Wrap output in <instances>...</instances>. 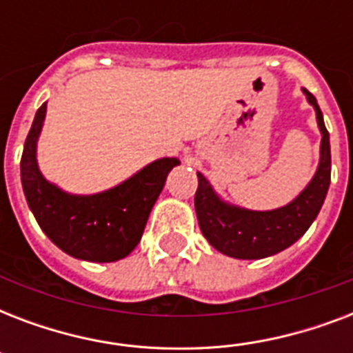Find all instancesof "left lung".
Returning <instances> with one entry per match:
<instances>
[{
	"label": "left lung",
	"mask_w": 353,
	"mask_h": 353,
	"mask_svg": "<svg viewBox=\"0 0 353 353\" xmlns=\"http://www.w3.org/2000/svg\"><path fill=\"white\" fill-rule=\"evenodd\" d=\"M307 104L315 110L321 152L317 170L295 199L279 209L251 210L229 203L216 192L207 177L198 172V190L194 198L199 229L216 251L238 260H258L273 256L293 245L310 229L323 207L332 176L330 133L324 126L317 99L302 90Z\"/></svg>",
	"instance_id": "left-lung-1"
}]
</instances>
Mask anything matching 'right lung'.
I'll return each instance as SVG.
<instances>
[{
    "label": "right lung",
    "instance_id": "obj_1",
    "mask_svg": "<svg viewBox=\"0 0 353 353\" xmlns=\"http://www.w3.org/2000/svg\"><path fill=\"white\" fill-rule=\"evenodd\" d=\"M47 102L36 112L21 154V187L30 212L47 238L65 254L85 262H117L141 241L152 207L177 157H161L115 187L71 194L46 179L38 166V139Z\"/></svg>",
    "mask_w": 353,
    "mask_h": 353
}]
</instances>
